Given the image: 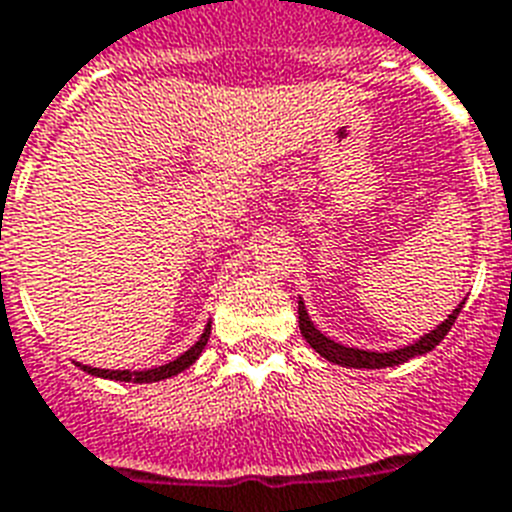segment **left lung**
I'll use <instances>...</instances> for the list:
<instances>
[{"label": "left lung", "instance_id": "obj_1", "mask_svg": "<svg viewBox=\"0 0 512 512\" xmlns=\"http://www.w3.org/2000/svg\"><path fill=\"white\" fill-rule=\"evenodd\" d=\"M463 305L465 302H460V305L447 315V321L439 323V326H436L434 331H429V334H423L418 342L407 344V347H400V350H392V352H371V350H357V347H344V344L323 336L321 331L313 326V321H310V315H307L302 297H299V331H302V336L307 339V344H310L318 355L326 357L328 363L344 365V368H371V371H376V368L402 365L407 363L410 357L426 355V352L434 350L436 344L442 342L444 336H447V331L452 328V323H455V318L460 315Z\"/></svg>", "mask_w": 512, "mask_h": 512}]
</instances>
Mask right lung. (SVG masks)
<instances>
[{"instance_id":"1","label":"right lung","mask_w":512,"mask_h":512,"mask_svg":"<svg viewBox=\"0 0 512 512\" xmlns=\"http://www.w3.org/2000/svg\"><path fill=\"white\" fill-rule=\"evenodd\" d=\"M207 339H210V321H207L205 331L197 339V344H191L184 355H178L176 360H170L165 365H157V368H149V371H107V368H91V365H81L83 371L91 373V376L110 378V381H134V384H152V381H162V378L178 376L181 371H186L191 363H197V357L205 350Z\"/></svg>"}]
</instances>
